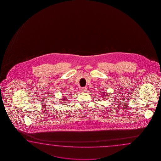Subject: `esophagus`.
I'll use <instances>...</instances> for the list:
<instances>
[{
	"instance_id": "1",
	"label": "esophagus",
	"mask_w": 161,
	"mask_h": 161,
	"mask_svg": "<svg viewBox=\"0 0 161 161\" xmlns=\"http://www.w3.org/2000/svg\"><path fill=\"white\" fill-rule=\"evenodd\" d=\"M87 89L86 87H82V88H81V91L83 92H86L87 91Z\"/></svg>"
}]
</instances>
